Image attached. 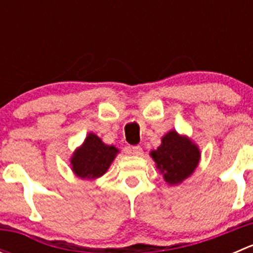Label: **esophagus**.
Returning <instances> with one entry per match:
<instances>
[{"label":"esophagus","mask_w":253,"mask_h":253,"mask_svg":"<svg viewBox=\"0 0 253 253\" xmlns=\"http://www.w3.org/2000/svg\"><path fill=\"white\" fill-rule=\"evenodd\" d=\"M132 154L136 155V157H142L143 155V149L139 145H136V147H132Z\"/></svg>","instance_id":"esophagus-1"}]
</instances>
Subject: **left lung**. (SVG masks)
Segmentation results:
<instances>
[{
    "mask_svg": "<svg viewBox=\"0 0 253 253\" xmlns=\"http://www.w3.org/2000/svg\"><path fill=\"white\" fill-rule=\"evenodd\" d=\"M155 167L169 186H177L190 177L201 160L198 145L175 129L162 137V144L149 153Z\"/></svg>",
    "mask_w": 253,
    "mask_h": 253,
    "instance_id": "8db88e82",
    "label": "left lung"
}]
</instances>
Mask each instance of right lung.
I'll return each instance as SVG.
<instances>
[{"mask_svg": "<svg viewBox=\"0 0 253 253\" xmlns=\"http://www.w3.org/2000/svg\"><path fill=\"white\" fill-rule=\"evenodd\" d=\"M120 150L90 132L70 158L73 174L83 180H95L109 170Z\"/></svg>", "mask_w": 253, "mask_h": 253, "instance_id": "obj_1", "label": "right lung"}]
</instances>
